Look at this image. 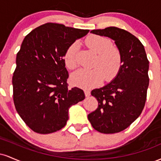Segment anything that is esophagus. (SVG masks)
<instances>
[{
	"label": "esophagus",
	"instance_id": "esophagus-1",
	"mask_svg": "<svg viewBox=\"0 0 161 161\" xmlns=\"http://www.w3.org/2000/svg\"><path fill=\"white\" fill-rule=\"evenodd\" d=\"M85 95H86V97H89L91 93H90V92L88 90H85Z\"/></svg>",
	"mask_w": 161,
	"mask_h": 161
}]
</instances>
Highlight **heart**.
Listing matches in <instances>:
<instances>
[{
    "label": "heart",
    "instance_id": "1",
    "mask_svg": "<svg viewBox=\"0 0 161 161\" xmlns=\"http://www.w3.org/2000/svg\"><path fill=\"white\" fill-rule=\"evenodd\" d=\"M86 45L91 51L97 53L94 69H79L71 75L74 86L89 88L101 84L104 77L107 81L112 80L119 72L122 65L119 50L112 46L110 40L104 37L92 35L86 39ZM79 45L75 42L68 47L64 54V63L69 69L77 66V51Z\"/></svg>",
    "mask_w": 161,
    "mask_h": 161
}]
</instances>
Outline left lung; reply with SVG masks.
<instances>
[{"mask_svg": "<svg viewBox=\"0 0 161 161\" xmlns=\"http://www.w3.org/2000/svg\"><path fill=\"white\" fill-rule=\"evenodd\" d=\"M91 33L111 38L121 53L123 64L115 78L102 88L92 91L98 107L88 115L95 130L104 134L116 133L132 124L145 107L149 61L141 42L124 29L111 26L95 29Z\"/></svg>", "mask_w": 161, "mask_h": 161, "instance_id": "8db88e82", "label": "left lung"}]
</instances>
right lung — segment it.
Masks as SVG:
<instances>
[{
  "label": "right lung",
  "mask_w": 161,
  "mask_h": 161,
  "mask_svg": "<svg viewBox=\"0 0 161 161\" xmlns=\"http://www.w3.org/2000/svg\"><path fill=\"white\" fill-rule=\"evenodd\" d=\"M88 32L47 23L23 39L12 79L14 102L20 117L37 133L61 129L70 107L85 99L82 89L68 88L64 57L68 47Z\"/></svg>",
  "instance_id": "obj_1"
}]
</instances>
